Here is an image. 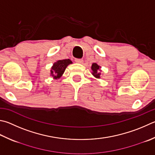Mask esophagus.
Returning <instances> with one entry per match:
<instances>
[{
  "instance_id": "1",
  "label": "esophagus",
  "mask_w": 155,
  "mask_h": 155,
  "mask_svg": "<svg viewBox=\"0 0 155 155\" xmlns=\"http://www.w3.org/2000/svg\"><path fill=\"white\" fill-rule=\"evenodd\" d=\"M75 62L78 63V64H83V59H75Z\"/></svg>"
}]
</instances>
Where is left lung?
Returning a JSON list of instances; mask_svg holds the SVG:
<instances>
[{
  "instance_id": "8db88e82",
  "label": "left lung",
  "mask_w": 155,
  "mask_h": 155,
  "mask_svg": "<svg viewBox=\"0 0 155 155\" xmlns=\"http://www.w3.org/2000/svg\"><path fill=\"white\" fill-rule=\"evenodd\" d=\"M91 74L94 75V77L97 78H100V76H101V66L97 65L96 63H94L92 64L91 65Z\"/></svg>"
}]
</instances>
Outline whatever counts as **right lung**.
I'll return each mask as SVG.
<instances>
[{"label": "right lung", "mask_w": 155, "mask_h": 155, "mask_svg": "<svg viewBox=\"0 0 155 155\" xmlns=\"http://www.w3.org/2000/svg\"><path fill=\"white\" fill-rule=\"evenodd\" d=\"M72 64L70 59L58 60L53 64L50 70V76L55 80H58L63 75L64 71L69 64Z\"/></svg>", "instance_id": "1"}]
</instances>
